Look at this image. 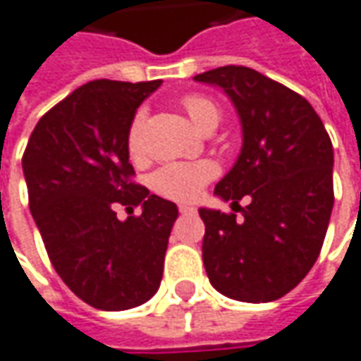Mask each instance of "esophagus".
Segmentation results:
<instances>
[{
  "instance_id": "34e87169",
  "label": "esophagus",
  "mask_w": 361,
  "mask_h": 361,
  "mask_svg": "<svg viewBox=\"0 0 361 361\" xmlns=\"http://www.w3.org/2000/svg\"><path fill=\"white\" fill-rule=\"evenodd\" d=\"M180 212L183 216H192V214H195V207H192V205H180Z\"/></svg>"
}]
</instances>
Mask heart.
<instances>
[{"label": "heart", "mask_w": 361, "mask_h": 361, "mask_svg": "<svg viewBox=\"0 0 361 361\" xmlns=\"http://www.w3.org/2000/svg\"><path fill=\"white\" fill-rule=\"evenodd\" d=\"M183 109L190 116L192 123L200 130L205 121L219 119V109L214 102L202 95H190L183 99ZM142 128L143 116L137 114L131 123L128 133V147L133 157L142 156ZM218 176V166L209 159L200 161H173L156 169L149 178V185L161 197H168L173 202H192L195 200L202 188L209 180Z\"/></svg>", "instance_id": "obj_1"}]
</instances>
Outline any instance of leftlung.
<instances>
[{"label":"left lung","mask_w":361,"mask_h":361,"mask_svg":"<svg viewBox=\"0 0 361 361\" xmlns=\"http://www.w3.org/2000/svg\"><path fill=\"white\" fill-rule=\"evenodd\" d=\"M230 97L242 149L214 193L235 214L200 207L212 286L238 302L266 304L293 290L316 264L334 207V147L300 94L259 71L224 66L193 78Z\"/></svg>","instance_id":"obj_1"}]
</instances>
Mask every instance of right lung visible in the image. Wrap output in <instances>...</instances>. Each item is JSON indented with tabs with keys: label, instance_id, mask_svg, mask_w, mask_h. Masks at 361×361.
Here are the masks:
<instances>
[{
	"label": "right lung",
	"instance_id": "right-lung-1",
	"mask_svg": "<svg viewBox=\"0 0 361 361\" xmlns=\"http://www.w3.org/2000/svg\"><path fill=\"white\" fill-rule=\"evenodd\" d=\"M156 81L95 80L37 121L21 159L30 212L71 292L104 312L145 304L159 288L178 205L131 181L128 133ZM142 207L117 219L115 207Z\"/></svg>",
	"mask_w": 361,
	"mask_h": 361
}]
</instances>
